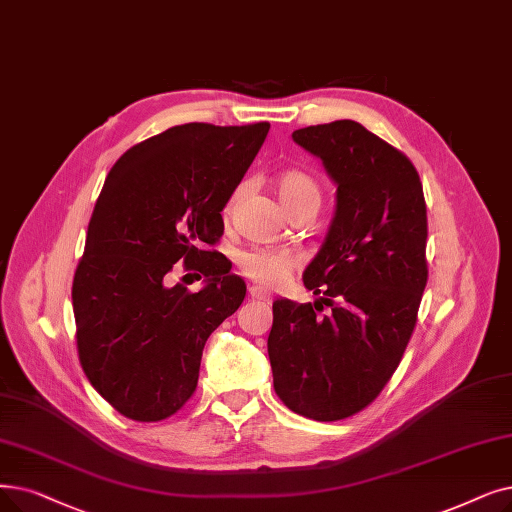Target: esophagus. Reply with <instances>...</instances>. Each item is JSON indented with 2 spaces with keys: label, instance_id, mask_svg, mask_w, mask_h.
<instances>
[{
  "label": "esophagus",
  "instance_id": "obj_1",
  "mask_svg": "<svg viewBox=\"0 0 512 512\" xmlns=\"http://www.w3.org/2000/svg\"><path fill=\"white\" fill-rule=\"evenodd\" d=\"M249 297L253 301H263V303H270L272 301V295L265 291V288H261V286H249Z\"/></svg>",
  "mask_w": 512,
  "mask_h": 512
}]
</instances>
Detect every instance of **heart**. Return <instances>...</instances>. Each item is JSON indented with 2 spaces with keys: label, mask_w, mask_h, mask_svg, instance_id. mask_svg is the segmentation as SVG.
Instances as JSON below:
<instances>
[{
  "label": "heart",
  "mask_w": 512,
  "mask_h": 512,
  "mask_svg": "<svg viewBox=\"0 0 512 512\" xmlns=\"http://www.w3.org/2000/svg\"><path fill=\"white\" fill-rule=\"evenodd\" d=\"M276 188H278V194L282 198L284 207L297 205L301 201H309V198L320 201V192H318L316 182L311 180L309 175H305L303 171H297V169L282 171L276 180ZM244 190H247V186L240 184L232 192L230 201L226 205V213H230L238 205ZM240 268L251 280H255L263 286H278L288 278V274L293 272L295 259L284 251H251V253H244L240 257Z\"/></svg>",
  "instance_id": "obj_1"
}]
</instances>
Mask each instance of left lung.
Here are the masks:
<instances>
[{
    "mask_svg": "<svg viewBox=\"0 0 512 512\" xmlns=\"http://www.w3.org/2000/svg\"><path fill=\"white\" fill-rule=\"evenodd\" d=\"M293 140L322 161L337 205L303 272L318 299L274 301L268 355L282 402L330 422L366 408L402 360L427 286V205L406 154L360 123L303 127Z\"/></svg>",
    "mask_w": 512,
    "mask_h": 512,
    "instance_id": "left-lung-1",
    "label": "left lung"
}]
</instances>
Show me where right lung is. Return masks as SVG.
<instances>
[{
    "label": "right lung",
    "mask_w": 512,
    "mask_h": 512,
    "mask_svg": "<svg viewBox=\"0 0 512 512\" xmlns=\"http://www.w3.org/2000/svg\"><path fill=\"white\" fill-rule=\"evenodd\" d=\"M268 131L175 125L129 148L106 175L73 311L85 376L131 420L157 422L188 402L209 335L247 295L228 259L201 247L224 234L221 211ZM177 260L206 276L201 292L168 284Z\"/></svg>",
    "instance_id": "1"
}]
</instances>
